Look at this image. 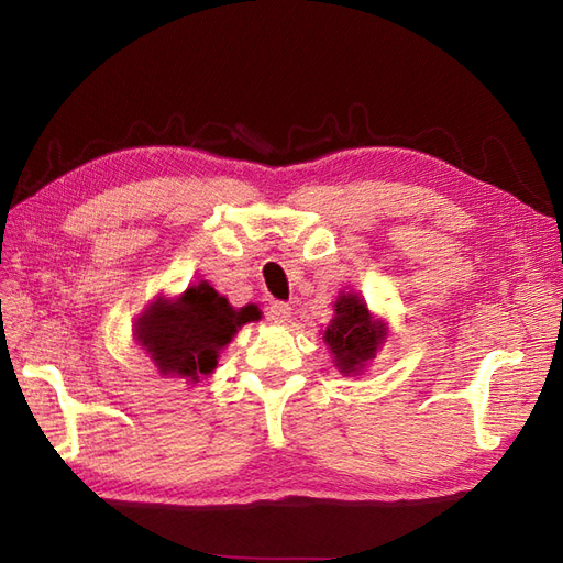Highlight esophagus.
Wrapping results in <instances>:
<instances>
[{
	"label": "esophagus",
	"mask_w": 563,
	"mask_h": 563,
	"mask_svg": "<svg viewBox=\"0 0 563 563\" xmlns=\"http://www.w3.org/2000/svg\"><path fill=\"white\" fill-rule=\"evenodd\" d=\"M288 317H291V305L288 302H272L267 308V319L275 323H286Z\"/></svg>",
	"instance_id": "1"
}]
</instances>
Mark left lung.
<instances>
[{
    "mask_svg": "<svg viewBox=\"0 0 563 563\" xmlns=\"http://www.w3.org/2000/svg\"><path fill=\"white\" fill-rule=\"evenodd\" d=\"M387 335V321L373 314L360 294H338L333 319L323 331V343L331 350L333 364L343 376H362L368 362L376 360Z\"/></svg>",
    "mask_w": 563,
    "mask_h": 563,
    "instance_id": "1",
    "label": "left lung"
}]
</instances>
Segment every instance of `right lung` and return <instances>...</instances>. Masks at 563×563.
<instances>
[{"mask_svg":"<svg viewBox=\"0 0 563 563\" xmlns=\"http://www.w3.org/2000/svg\"><path fill=\"white\" fill-rule=\"evenodd\" d=\"M258 319L255 305L232 308L209 282H195L174 298H152L135 317L133 343L150 356L159 376L197 385L216 371L220 352L236 331Z\"/></svg>","mask_w":563,"mask_h":563,"instance_id":"1","label":"right lung"}]
</instances>
